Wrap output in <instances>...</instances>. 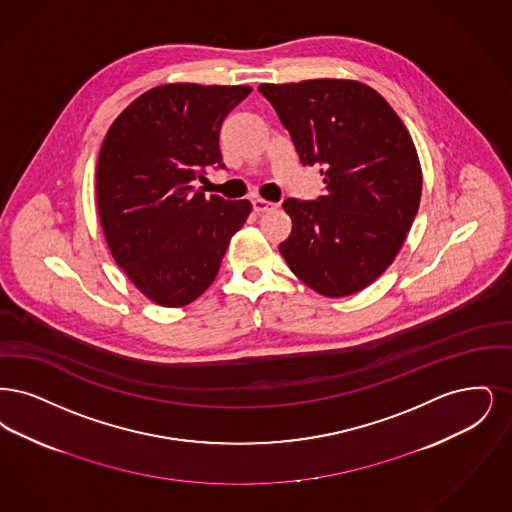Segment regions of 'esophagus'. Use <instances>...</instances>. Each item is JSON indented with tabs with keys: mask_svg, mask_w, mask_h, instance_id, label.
Masks as SVG:
<instances>
[{
	"mask_svg": "<svg viewBox=\"0 0 512 512\" xmlns=\"http://www.w3.org/2000/svg\"><path fill=\"white\" fill-rule=\"evenodd\" d=\"M252 206H254V212H258V214H264V212H269V210H275V208H277L275 202H269V200L264 199L252 200Z\"/></svg>",
	"mask_w": 512,
	"mask_h": 512,
	"instance_id": "34e87169",
	"label": "esophagus"
}]
</instances>
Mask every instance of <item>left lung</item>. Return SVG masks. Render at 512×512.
Masks as SVG:
<instances>
[{
	"label": "left lung",
	"instance_id": "1",
	"mask_svg": "<svg viewBox=\"0 0 512 512\" xmlns=\"http://www.w3.org/2000/svg\"><path fill=\"white\" fill-rule=\"evenodd\" d=\"M302 164H319L327 195L287 199L292 220L279 245L310 289L342 298L369 287L396 260L419 210L423 170L388 101L367 84L317 78L260 84Z\"/></svg>",
	"mask_w": 512,
	"mask_h": 512
}]
</instances>
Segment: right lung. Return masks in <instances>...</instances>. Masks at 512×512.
Segmentation results:
<instances>
[{"label": "right lung", "mask_w": 512, "mask_h": 512, "mask_svg": "<svg viewBox=\"0 0 512 512\" xmlns=\"http://www.w3.org/2000/svg\"><path fill=\"white\" fill-rule=\"evenodd\" d=\"M250 86L164 84L112 122L97 174V212L112 258L151 302L181 308L212 285L248 200L206 197L195 187L223 168V120Z\"/></svg>", "instance_id": "add662e5"}]
</instances>
